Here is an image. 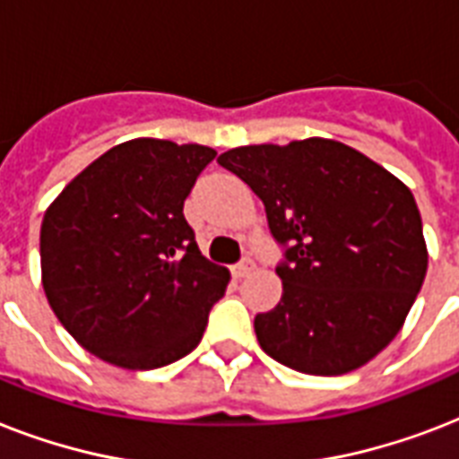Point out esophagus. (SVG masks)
<instances>
[{
	"label": "esophagus",
	"instance_id": "34e87169",
	"mask_svg": "<svg viewBox=\"0 0 459 459\" xmlns=\"http://www.w3.org/2000/svg\"><path fill=\"white\" fill-rule=\"evenodd\" d=\"M230 272H233V276L236 279H243V276H247V273L252 272V259L250 257H243L238 264L230 266Z\"/></svg>",
	"mask_w": 459,
	"mask_h": 459
}]
</instances>
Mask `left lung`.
<instances>
[{"mask_svg": "<svg viewBox=\"0 0 459 459\" xmlns=\"http://www.w3.org/2000/svg\"><path fill=\"white\" fill-rule=\"evenodd\" d=\"M264 202L283 295L255 316L266 355L314 377L362 367L398 335L427 276L412 193L335 140L247 145L216 159Z\"/></svg>", "mask_w": 459, "mask_h": 459, "instance_id": "1", "label": "left lung"}]
</instances>
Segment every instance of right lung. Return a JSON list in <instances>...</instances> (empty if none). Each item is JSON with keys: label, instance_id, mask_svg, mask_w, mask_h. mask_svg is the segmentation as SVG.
Segmentation results:
<instances>
[{"label": "right lung", "instance_id": "add662e5", "mask_svg": "<svg viewBox=\"0 0 459 459\" xmlns=\"http://www.w3.org/2000/svg\"><path fill=\"white\" fill-rule=\"evenodd\" d=\"M212 147L138 138L68 183L39 229L42 288L82 348L157 369L197 348L230 273L202 257L183 202Z\"/></svg>", "mask_w": 459, "mask_h": 459}]
</instances>
